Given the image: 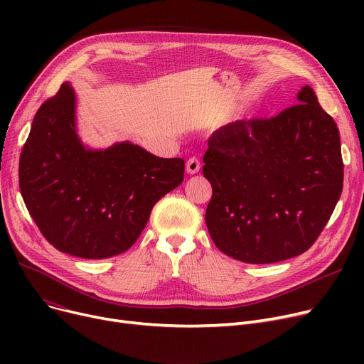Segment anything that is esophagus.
<instances>
[{
    "label": "esophagus",
    "mask_w": 364,
    "mask_h": 364,
    "mask_svg": "<svg viewBox=\"0 0 364 364\" xmlns=\"http://www.w3.org/2000/svg\"><path fill=\"white\" fill-rule=\"evenodd\" d=\"M199 169H200V161L198 159V158H190L187 162H186V171H187V174H198L199 172Z\"/></svg>",
    "instance_id": "esophagus-1"
}]
</instances>
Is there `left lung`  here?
Instances as JSON below:
<instances>
[{"instance_id": "1", "label": "left lung", "mask_w": 364, "mask_h": 364, "mask_svg": "<svg viewBox=\"0 0 364 364\" xmlns=\"http://www.w3.org/2000/svg\"><path fill=\"white\" fill-rule=\"evenodd\" d=\"M270 119L230 122L208 140L213 186L205 223L215 246L247 264H272L313 246L343 183L339 129L313 88Z\"/></svg>"}]
</instances>
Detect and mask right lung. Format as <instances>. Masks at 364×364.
<instances>
[{
  "label": "right lung",
  "instance_id": "right-lung-1",
  "mask_svg": "<svg viewBox=\"0 0 364 364\" xmlns=\"http://www.w3.org/2000/svg\"><path fill=\"white\" fill-rule=\"evenodd\" d=\"M183 178V159L158 158L129 141L85 149L69 82L35 113L18 161V187L43 236L60 252L88 259L129 250L151 208Z\"/></svg>",
  "mask_w": 364,
  "mask_h": 364
}]
</instances>
